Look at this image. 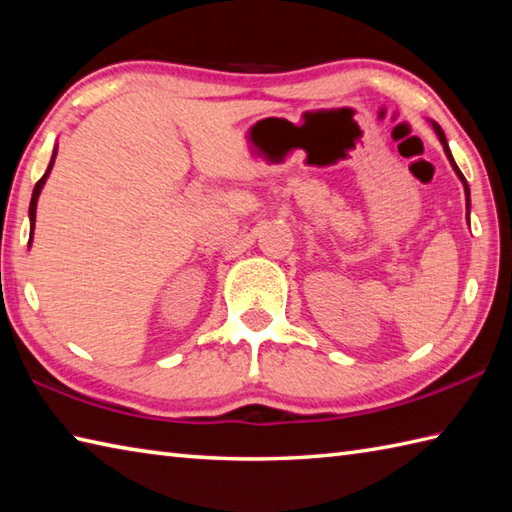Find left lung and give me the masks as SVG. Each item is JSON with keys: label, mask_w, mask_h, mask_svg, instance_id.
Segmentation results:
<instances>
[{"label": "left lung", "mask_w": 512, "mask_h": 512, "mask_svg": "<svg viewBox=\"0 0 512 512\" xmlns=\"http://www.w3.org/2000/svg\"><path fill=\"white\" fill-rule=\"evenodd\" d=\"M433 124V128H435V133H437V137H439V142H442V146H444V153H446V157H448V162L453 164V168H455V173H457V177L462 179V184H464V193H466V208H468V213H470V190H468V184H466V177L462 175V170L457 168V164H455V159H453V155H450V148H448V144H446V135H444V130H442V126H439L437 122H430Z\"/></svg>", "instance_id": "8db88e82"}]
</instances>
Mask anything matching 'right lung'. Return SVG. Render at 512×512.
<instances>
[{
    "instance_id": "obj_1",
    "label": "right lung",
    "mask_w": 512,
    "mask_h": 512,
    "mask_svg": "<svg viewBox=\"0 0 512 512\" xmlns=\"http://www.w3.org/2000/svg\"><path fill=\"white\" fill-rule=\"evenodd\" d=\"M55 155H57V148H55V153H53V159H50V164H48V168H46L44 177L39 179V182H37V184H35V188H33V197H30V208H28V217H30V230L35 228V210H37V199H39V193H42V188H44V184H46V179H48V175H50V170H53V164H55ZM30 242H33V233H30Z\"/></svg>"
}]
</instances>
